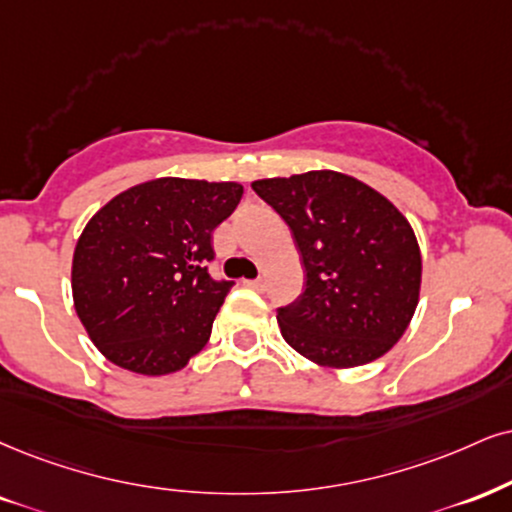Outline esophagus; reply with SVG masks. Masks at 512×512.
Here are the masks:
<instances>
[{"mask_svg":"<svg viewBox=\"0 0 512 512\" xmlns=\"http://www.w3.org/2000/svg\"><path fill=\"white\" fill-rule=\"evenodd\" d=\"M244 285L254 289V292H266V280H261V277H256V280H246Z\"/></svg>","mask_w":512,"mask_h":512,"instance_id":"34e87169","label":"esophagus"}]
</instances>
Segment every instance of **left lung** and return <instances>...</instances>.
Wrapping results in <instances>:
<instances>
[{"instance_id": "1", "label": "left lung", "mask_w": 512, "mask_h": 512, "mask_svg": "<svg viewBox=\"0 0 512 512\" xmlns=\"http://www.w3.org/2000/svg\"><path fill=\"white\" fill-rule=\"evenodd\" d=\"M292 230L306 282L277 308L285 342L332 368L365 365L399 342L420 294L418 239L399 208L334 170L251 182Z\"/></svg>"}]
</instances>
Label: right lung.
I'll use <instances>...</instances> for the list:
<instances>
[{
    "label": "right lung",
    "instance_id": "1",
    "mask_svg": "<svg viewBox=\"0 0 512 512\" xmlns=\"http://www.w3.org/2000/svg\"><path fill=\"white\" fill-rule=\"evenodd\" d=\"M242 192L237 182L159 178L118 194L87 223L73 256V301L111 363L168 375L204 349L235 285L208 273L213 230Z\"/></svg>",
    "mask_w": 512,
    "mask_h": 512
}]
</instances>
